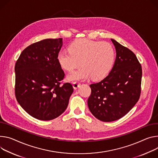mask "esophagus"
Returning a JSON list of instances; mask_svg holds the SVG:
<instances>
[{"instance_id": "esophagus-1", "label": "esophagus", "mask_w": 158, "mask_h": 158, "mask_svg": "<svg viewBox=\"0 0 158 158\" xmlns=\"http://www.w3.org/2000/svg\"><path fill=\"white\" fill-rule=\"evenodd\" d=\"M81 84L79 83L78 82H73V88L74 89H77L79 86H80Z\"/></svg>"}]
</instances>
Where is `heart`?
Listing matches in <instances>:
<instances>
[{"mask_svg": "<svg viewBox=\"0 0 158 158\" xmlns=\"http://www.w3.org/2000/svg\"><path fill=\"white\" fill-rule=\"evenodd\" d=\"M115 52L108 42L80 39L69 47V50L61 51L57 55L60 67L68 72L79 69L67 76L69 81L91 79L94 81L105 77L111 70Z\"/></svg>", "mask_w": 158, "mask_h": 158, "instance_id": "obj_1", "label": "heart"}]
</instances>
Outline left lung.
<instances>
[{"label": "left lung", "mask_w": 158, "mask_h": 158, "mask_svg": "<svg viewBox=\"0 0 158 158\" xmlns=\"http://www.w3.org/2000/svg\"><path fill=\"white\" fill-rule=\"evenodd\" d=\"M116 59L104 79L90 85L89 109L98 120L109 122L118 120L137 103L140 94L142 67L136 55L113 39Z\"/></svg>", "instance_id": "1"}]
</instances>
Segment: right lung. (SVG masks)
<instances>
[{
  "label": "right lung",
  "mask_w": 158,
  "mask_h": 158,
  "mask_svg": "<svg viewBox=\"0 0 158 158\" xmlns=\"http://www.w3.org/2000/svg\"><path fill=\"white\" fill-rule=\"evenodd\" d=\"M62 38L45 39L28 46L15 65V95L21 106L40 120H51L66 110L73 93L61 84L64 72L57 60Z\"/></svg>",
  "instance_id": "right-lung-1"
}]
</instances>
